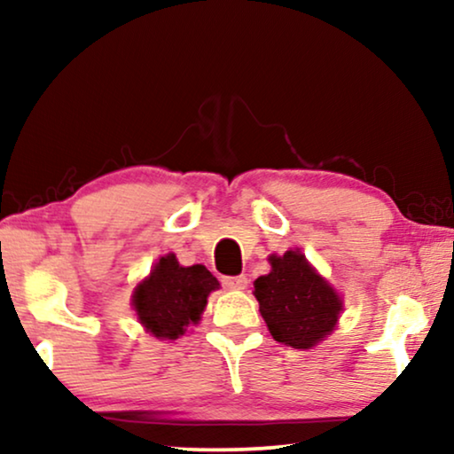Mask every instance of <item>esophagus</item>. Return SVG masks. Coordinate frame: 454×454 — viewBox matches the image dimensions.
Listing matches in <instances>:
<instances>
[{"mask_svg": "<svg viewBox=\"0 0 454 454\" xmlns=\"http://www.w3.org/2000/svg\"><path fill=\"white\" fill-rule=\"evenodd\" d=\"M223 285H225L227 289L241 291V289L247 287V278L244 275H239V277H223Z\"/></svg>", "mask_w": 454, "mask_h": 454, "instance_id": "esophagus-1", "label": "esophagus"}]
</instances>
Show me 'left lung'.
<instances>
[{
  "label": "left lung",
  "mask_w": 454,
  "mask_h": 454,
  "mask_svg": "<svg viewBox=\"0 0 454 454\" xmlns=\"http://www.w3.org/2000/svg\"><path fill=\"white\" fill-rule=\"evenodd\" d=\"M270 272L254 281V295L272 339L312 349L337 326L343 300L300 250L269 258Z\"/></svg>",
  "instance_id": "obj_1"
}]
</instances>
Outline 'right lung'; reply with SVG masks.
<instances>
[{
    "label": "right lung",
    "instance_id": "add662e5",
    "mask_svg": "<svg viewBox=\"0 0 454 454\" xmlns=\"http://www.w3.org/2000/svg\"><path fill=\"white\" fill-rule=\"evenodd\" d=\"M215 289H219V281L207 266H182L176 254H167L134 289L132 306L146 333L176 340L190 325H198Z\"/></svg>",
    "mask_w": 454,
    "mask_h": 454
}]
</instances>
